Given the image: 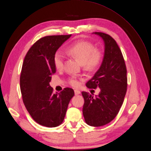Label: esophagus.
Here are the masks:
<instances>
[{
	"label": "esophagus",
	"instance_id": "esophagus-1",
	"mask_svg": "<svg viewBox=\"0 0 151 151\" xmlns=\"http://www.w3.org/2000/svg\"><path fill=\"white\" fill-rule=\"evenodd\" d=\"M74 93H75V94H76V95H78V94H81V91H80L78 90H74Z\"/></svg>",
	"mask_w": 151,
	"mask_h": 151
}]
</instances>
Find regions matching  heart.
<instances>
[{"instance_id":"obj_1","label":"heart","mask_w":151,"mask_h":151,"mask_svg":"<svg viewBox=\"0 0 151 151\" xmlns=\"http://www.w3.org/2000/svg\"><path fill=\"white\" fill-rule=\"evenodd\" d=\"M68 54L77 57L82 62L84 67L88 69H93L99 67L102 63L104 54L101 50L96 49L91 42L85 40H79L73 42L66 49ZM65 55L60 50H57L54 55L53 62L57 69L63 68ZM68 83L73 86L80 85V80L76 76L68 79Z\"/></svg>"}]
</instances>
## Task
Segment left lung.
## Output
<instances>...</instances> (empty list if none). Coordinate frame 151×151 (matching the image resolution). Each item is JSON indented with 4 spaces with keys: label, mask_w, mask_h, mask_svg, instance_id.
I'll return each instance as SVG.
<instances>
[{
    "label": "left lung",
    "mask_w": 151,
    "mask_h": 151,
    "mask_svg": "<svg viewBox=\"0 0 151 151\" xmlns=\"http://www.w3.org/2000/svg\"><path fill=\"white\" fill-rule=\"evenodd\" d=\"M94 33L104 41V57L100 68L86 86L90 89L99 87L101 92L96 97L82 93L83 114L87 124L99 127L110 122L119 113L127 91V77L125 61L116 41L108 34Z\"/></svg>",
    "instance_id": "obj_1"
}]
</instances>
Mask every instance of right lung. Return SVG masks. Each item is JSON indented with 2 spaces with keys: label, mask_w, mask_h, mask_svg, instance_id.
Segmentation results:
<instances>
[{
  "label": "right lung",
  "mask_w": 151,
  "mask_h": 151,
  "mask_svg": "<svg viewBox=\"0 0 151 151\" xmlns=\"http://www.w3.org/2000/svg\"><path fill=\"white\" fill-rule=\"evenodd\" d=\"M71 35H52L35 42L24 58L20 76L23 102L32 118L39 124L55 127L63 122L73 89L65 88L54 94L51 75L56 72L53 58L57 49Z\"/></svg>",
  "instance_id": "add662e5"
}]
</instances>
